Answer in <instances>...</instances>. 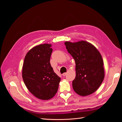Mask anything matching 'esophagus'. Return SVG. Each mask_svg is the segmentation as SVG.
<instances>
[{
	"instance_id": "obj_1",
	"label": "esophagus",
	"mask_w": 122,
	"mask_h": 122,
	"mask_svg": "<svg viewBox=\"0 0 122 122\" xmlns=\"http://www.w3.org/2000/svg\"><path fill=\"white\" fill-rule=\"evenodd\" d=\"M67 73H64L63 74H62V76H66V75H67Z\"/></svg>"
}]
</instances>
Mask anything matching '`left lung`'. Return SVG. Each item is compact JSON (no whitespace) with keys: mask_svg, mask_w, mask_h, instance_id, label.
I'll return each mask as SVG.
<instances>
[{"mask_svg":"<svg viewBox=\"0 0 122 122\" xmlns=\"http://www.w3.org/2000/svg\"><path fill=\"white\" fill-rule=\"evenodd\" d=\"M65 45L75 61L76 77L72 82L74 91L82 96L93 94L104 78L100 53L94 45L85 41L65 42Z\"/></svg>","mask_w":122,"mask_h":122,"instance_id":"8db88e82","label":"left lung"}]
</instances>
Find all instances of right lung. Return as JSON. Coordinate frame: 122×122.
Here are the masks:
<instances>
[{
	"label": "right lung",
	"mask_w": 122,
	"mask_h": 122,
	"mask_svg": "<svg viewBox=\"0 0 122 122\" xmlns=\"http://www.w3.org/2000/svg\"><path fill=\"white\" fill-rule=\"evenodd\" d=\"M51 47L44 44L32 48L26 55L22 68L26 86L35 97L44 100L54 96L61 81L50 65Z\"/></svg>",
	"instance_id": "add662e5"
}]
</instances>
